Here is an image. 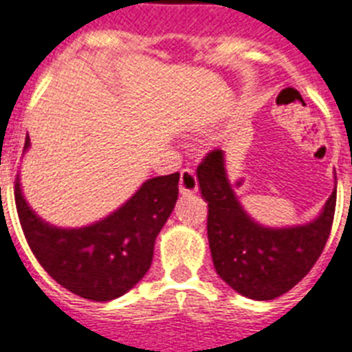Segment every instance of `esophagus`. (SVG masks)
Masks as SVG:
<instances>
[{
	"label": "esophagus",
	"instance_id": "34e87169",
	"mask_svg": "<svg viewBox=\"0 0 352 352\" xmlns=\"http://www.w3.org/2000/svg\"><path fill=\"white\" fill-rule=\"evenodd\" d=\"M199 190V182H197L195 171L186 168V170L181 171V181H179V191L181 195H193Z\"/></svg>",
	"mask_w": 352,
	"mask_h": 352
}]
</instances>
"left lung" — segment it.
<instances>
[{"label":"left lung","instance_id":"obj_1","mask_svg":"<svg viewBox=\"0 0 352 352\" xmlns=\"http://www.w3.org/2000/svg\"><path fill=\"white\" fill-rule=\"evenodd\" d=\"M197 181L208 202L213 265L231 289L251 300H275L309 273L329 239L336 186L316 219L270 228L256 222L241 204L230 184L222 150L208 153L197 168Z\"/></svg>","mask_w":352,"mask_h":352}]
</instances>
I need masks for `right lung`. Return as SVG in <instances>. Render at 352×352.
<instances>
[{
  "label": "right lung",
  "mask_w": 352,
  "mask_h": 352,
  "mask_svg": "<svg viewBox=\"0 0 352 352\" xmlns=\"http://www.w3.org/2000/svg\"><path fill=\"white\" fill-rule=\"evenodd\" d=\"M28 148L27 137L23 151ZM14 193L23 233L48 275L74 295L108 302L150 270L155 239L179 197V173L148 179L110 215L81 228L43 221L23 195L19 177Z\"/></svg>",
  "instance_id": "obj_1"
}]
</instances>
